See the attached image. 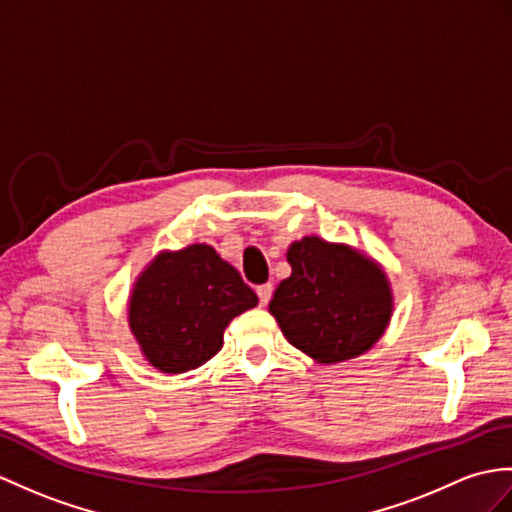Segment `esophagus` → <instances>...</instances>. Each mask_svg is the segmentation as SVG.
<instances>
[{
    "instance_id": "1",
    "label": "esophagus",
    "mask_w": 512,
    "mask_h": 512,
    "mask_svg": "<svg viewBox=\"0 0 512 512\" xmlns=\"http://www.w3.org/2000/svg\"><path fill=\"white\" fill-rule=\"evenodd\" d=\"M257 296H259V303H261V305H268L270 296H272V283L257 285Z\"/></svg>"
}]
</instances>
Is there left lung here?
Here are the masks:
<instances>
[{"label":"left lung","instance_id":"left-lung-1","mask_svg":"<svg viewBox=\"0 0 512 512\" xmlns=\"http://www.w3.org/2000/svg\"><path fill=\"white\" fill-rule=\"evenodd\" d=\"M292 275L268 305L292 347L323 364L358 358L384 334L392 312L386 275L375 261L303 237L288 251Z\"/></svg>","mask_w":512,"mask_h":512}]
</instances>
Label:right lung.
I'll return each instance as SVG.
<instances>
[{"mask_svg": "<svg viewBox=\"0 0 512 512\" xmlns=\"http://www.w3.org/2000/svg\"><path fill=\"white\" fill-rule=\"evenodd\" d=\"M257 305L231 264L207 244L163 253L139 277L130 296V329L152 366L185 373L222 349L224 329Z\"/></svg>", "mask_w": 512, "mask_h": 512, "instance_id": "right-lung-1", "label": "right lung"}]
</instances>
